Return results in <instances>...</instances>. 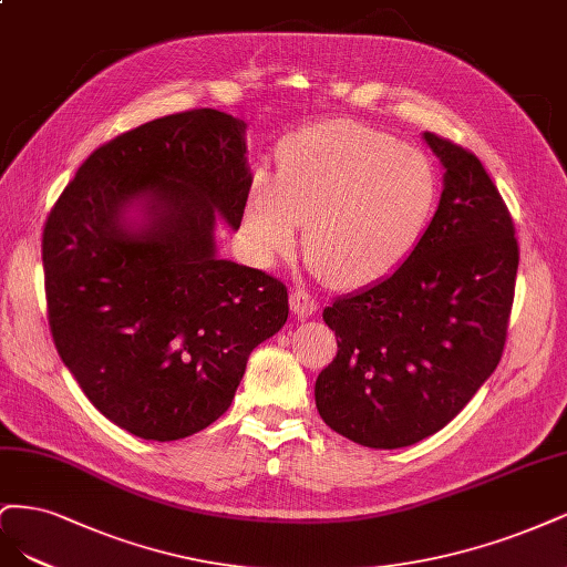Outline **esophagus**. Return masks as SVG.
I'll list each match as a JSON object with an SVG mask.
<instances>
[{
    "label": "esophagus",
    "mask_w": 567,
    "mask_h": 567,
    "mask_svg": "<svg viewBox=\"0 0 567 567\" xmlns=\"http://www.w3.org/2000/svg\"><path fill=\"white\" fill-rule=\"evenodd\" d=\"M289 306H291V313L297 318H310L318 310V299L310 297L303 289H295L289 297Z\"/></svg>",
    "instance_id": "esophagus-1"
}]
</instances>
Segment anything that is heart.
Here are the masks:
<instances>
[{
  "instance_id": "heart-1",
  "label": "heart",
  "mask_w": 567,
  "mask_h": 567,
  "mask_svg": "<svg viewBox=\"0 0 567 567\" xmlns=\"http://www.w3.org/2000/svg\"><path fill=\"white\" fill-rule=\"evenodd\" d=\"M437 197L426 153L351 120L291 136L278 178L254 176L243 218L249 257L268 266L303 249L320 276L341 289L372 285L408 261Z\"/></svg>"
}]
</instances>
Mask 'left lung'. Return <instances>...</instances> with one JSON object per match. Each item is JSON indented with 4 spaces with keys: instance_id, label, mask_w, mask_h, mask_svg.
Instances as JSON below:
<instances>
[{
    "instance_id": "obj_1",
    "label": "left lung",
    "mask_w": 567,
    "mask_h": 567,
    "mask_svg": "<svg viewBox=\"0 0 567 567\" xmlns=\"http://www.w3.org/2000/svg\"><path fill=\"white\" fill-rule=\"evenodd\" d=\"M443 164L441 203L403 266L322 310L337 358L316 381L322 422L395 450L447 426L497 370L518 243L481 159L424 132Z\"/></svg>"
}]
</instances>
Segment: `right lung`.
<instances>
[{
	"label": "right lung",
	"instance_id": "add662e5",
	"mask_svg": "<svg viewBox=\"0 0 567 567\" xmlns=\"http://www.w3.org/2000/svg\"><path fill=\"white\" fill-rule=\"evenodd\" d=\"M247 124L199 107L145 122L91 153L42 237L49 327L105 419L178 441L221 416L247 358L287 322V287L221 259L240 228Z\"/></svg>",
	"mask_w": 567,
	"mask_h": 567
}]
</instances>
